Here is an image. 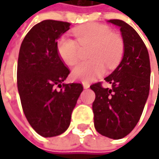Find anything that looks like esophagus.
<instances>
[{"instance_id": "1", "label": "esophagus", "mask_w": 159, "mask_h": 159, "mask_svg": "<svg viewBox=\"0 0 159 159\" xmlns=\"http://www.w3.org/2000/svg\"><path fill=\"white\" fill-rule=\"evenodd\" d=\"M83 85V88L85 89H88L90 87V85H89V83H86V82H83L82 83Z\"/></svg>"}]
</instances>
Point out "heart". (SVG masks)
<instances>
[{"mask_svg":"<svg viewBox=\"0 0 159 159\" xmlns=\"http://www.w3.org/2000/svg\"><path fill=\"white\" fill-rule=\"evenodd\" d=\"M73 34L79 43L66 35L58 40L57 51L61 59L70 66L78 64L81 56L80 46H92L89 58L93 59L81 63L72 70L71 76L75 80L86 83L95 81L105 73L106 64L113 68L119 64L123 53V42L108 25L87 24L74 29Z\"/></svg>","mask_w":159,"mask_h":159,"instance_id":"obj_1","label":"heart"}]
</instances>
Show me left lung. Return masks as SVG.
Wrapping results in <instances>:
<instances>
[{
  "mask_svg": "<svg viewBox=\"0 0 159 159\" xmlns=\"http://www.w3.org/2000/svg\"><path fill=\"white\" fill-rule=\"evenodd\" d=\"M107 22L120 28L123 57L104 79L111 89H103L101 83L93 84L90 89L95 94L93 111L96 131L119 140L134 128L143 111L150 92V63L148 49L134 28L119 19Z\"/></svg>",
  "mask_w": 159,
  "mask_h": 159,
  "instance_id": "obj_1",
  "label": "left lung"
}]
</instances>
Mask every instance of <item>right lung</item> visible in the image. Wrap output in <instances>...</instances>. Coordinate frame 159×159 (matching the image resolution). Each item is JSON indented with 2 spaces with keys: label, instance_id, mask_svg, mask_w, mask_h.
<instances>
[{
  "label": "right lung",
  "instance_id": "right-lung-1",
  "mask_svg": "<svg viewBox=\"0 0 159 159\" xmlns=\"http://www.w3.org/2000/svg\"><path fill=\"white\" fill-rule=\"evenodd\" d=\"M70 26L67 22L41 21L28 32L19 50L17 89L23 111L43 137L57 136L68 129L83 91L80 83H64L70 70L58 55L57 40Z\"/></svg>",
  "mask_w": 159,
  "mask_h": 159
}]
</instances>
